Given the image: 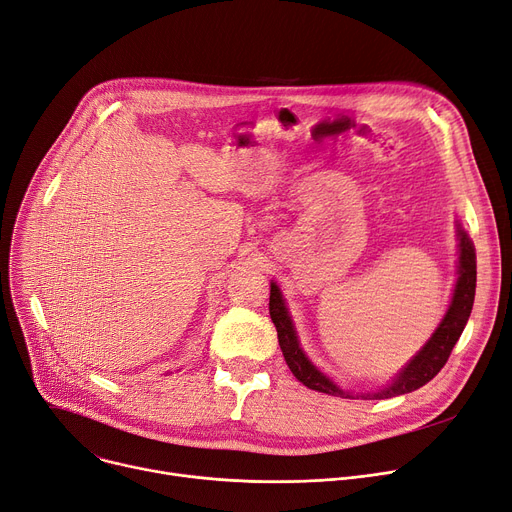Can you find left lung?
Instances as JSON below:
<instances>
[{
	"mask_svg": "<svg viewBox=\"0 0 512 512\" xmlns=\"http://www.w3.org/2000/svg\"><path fill=\"white\" fill-rule=\"evenodd\" d=\"M456 238H459V263H456V284L452 290V299L450 305L434 330V334L429 336V340L419 348V351L407 361V365L402 367L392 382L386 386L371 390V392H351V390H342L330 375L321 371L303 351L297 328H294V321L290 317L288 305L280 286L272 280L270 282V315L274 326L278 330V342L282 348V355L286 359V365L290 367L292 375L297 378L301 384H305L311 390L324 392L330 396H340V398H392L407 394L413 390H419L425 386L429 380H434L438 371L446 365L452 348L456 340L461 338L471 309H473V299H475V282H477V259H475V247L465 228L456 222Z\"/></svg>",
	"mask_w": 512,
	"mask_h": 512,
	"instance_id": "1",
	"label": "left lung"
}]
</instances>
